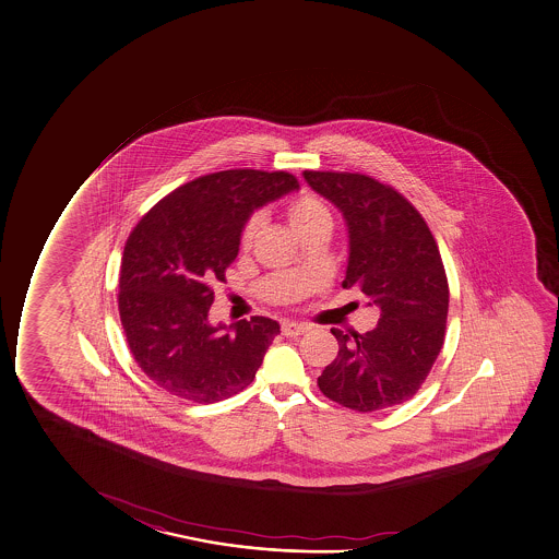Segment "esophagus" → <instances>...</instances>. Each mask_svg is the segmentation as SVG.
Segmentation results:
<instances>
[{
    "label": "esophagus",
    "instance_id": "obj_1",
    "mask_svg": "<svg viewBox=\"0 0 559 559\" xmlns=\"http://www.w3.org/2000/svg\"><path fill=\"white\" fill-rule=\"evenodd\" d=\"M307 331L308 325H305V323H295V321L283 323L284 336H299V334H305Z\"/></svg>",
    "mask_w": 559,
    "mask_h": 559
}]
</instances>
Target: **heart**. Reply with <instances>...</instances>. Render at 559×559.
<instances>
[{
  "instance_id": "b5f03b06",
  "label": "heart",
  "mask_w": 559,
  "mask_h": 559,
  "mask_svg": "<svg viewBox=\"0 0 559 559\" xmlns=\"http://www.w3.org/2000/svg\"><path fill=\"white\" fill-rule=\"evenodd\" d=\"M288 221L295 233H301L308 226L318 225L321 221H331V214L323 202L318 201L314 194L301 193L294 197L288 204ZM264 225V214L254 212L249 215L241 228V243L249 247L257 238L258 230Z\"/></svg>"
}]
</instances>
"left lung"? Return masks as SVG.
<instances>
[{"instance_id": "1", "label": "left lung", "mask_w": 559, "mask_h": 559, "mask_svg": "<svg viewBox=\"0 0 559 559\" xmlns=\"http://www.w3.org/2000/svg\"><path fill=\"white\" fill-rule=\"evenodd\" d=\"M338 207L349 257L344 288L357 286L381 312L366 334L331 329L338 357L318 377L323 394L358 413L407 402L444 344L448 281L426 221L394 189L353 173H302Z\"/></svg>"}]
</instances>
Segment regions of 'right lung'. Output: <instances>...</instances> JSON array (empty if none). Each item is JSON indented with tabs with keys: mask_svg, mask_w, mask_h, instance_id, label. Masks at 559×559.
Here are the masks:
<instances>
[{
	"mask_svg": "<svg viewBox=\"0 0 559 559\" xmlns=\"http://www.w3.org/2000/svg\"><path fill=\"white\" fill-rule=\"evenodd\" d=\"M297 189L283 170H221L175 189L133 228L120 264V323L159 389L215 403L252 383L281 325L264 316L210 323L212 286L225 283L247 217Z\"/></svg>",
	"mask_w": 559,
	"mask_h": 559,
	"instance_id": "obj_1",
	"label": "right lung"
}]
</instances>
